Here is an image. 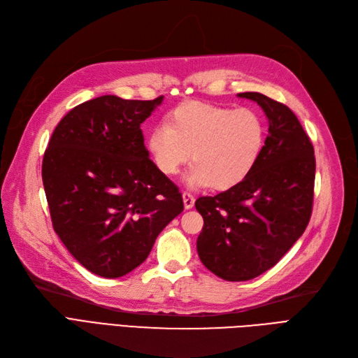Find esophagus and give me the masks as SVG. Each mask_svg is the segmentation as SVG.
<instances>
[{"label":"esophagus","instance_id":"34e87169","mask_svg":"<svg viewBox=\"0 0 358 358\" xmlns=\"http://www.w3.org/2000/svg\"><path fill=\"white\" fill-rule=\"evenodd\" d=\"M182 202H184V208H186V210L193 208L194 196L192 193H189V192H182Z\"/></svg>","mask_w":358,"mask_h":358}]
</instances>
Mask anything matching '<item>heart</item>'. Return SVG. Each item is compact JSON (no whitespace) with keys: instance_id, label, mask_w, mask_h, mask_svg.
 <instances>
[{"instance_id":"obj_1","label":"heart","mask_w":358,"mask_h":358,"mask_svg":"<svg viewBox=\"0 0 358 358\" xmlns=\"http://www.w3.org/2000/svg\"><path fill=\"white\" fill-rule=\"evenodd\" d=\"M263 144L264 124L256 111L199 101L180 103L147 138L148 153L162 174H178L193 152L194 165L184 181L190 187L213 184L218 190L236 186L250 174Z\"/></svg>"}]
</instances>
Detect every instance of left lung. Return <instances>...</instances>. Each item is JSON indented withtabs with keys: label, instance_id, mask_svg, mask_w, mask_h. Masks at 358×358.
Returning <instances> with one entry per match:
<instances>
[{
	"label": "left lung",
	"instance_id": "left-lung-1",
	"mask_svg": "<svg viewBox=\"0 0 358 358\" xmlns=\"http://www.w3.org/2000/svg\"><path fill=\"white\" fill-rule=\"evenodd\" d=\"M238 96L257 102L266 114L262 153L236 186L194 202L203 217L199 259L226 281L256 278L293 247L309 223L315 181L314 147L296 114L259 92Z\"/></svg>",
	"mask_w": 358,
	"mask_h": 358
}]
</instances>
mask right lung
Returning <instances> with one entry per match:
<instances>
[{
  "instance_id": "obj_1",
  "label": "right lung",
  "mask_w": 358,
  "mask_h": 358,
  "mask_svg": "<svg viewBox=\"0 0 358 358\" xmlns=\"http://www.w3.org/2000/svg\"><path fill=\"white\" fill-rule=\"evenodd\" d=\"M162 101H86L57 123L45 148L41 174L55 232L82 266L103 278L140 266L184 210L140 128Z\"/></svg>"
}]
</instances>
